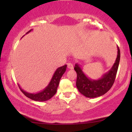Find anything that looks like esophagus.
Segmentation results:
<instances>
[{"label": "esophagus", "instance_id": "34e87169", "mask_svg": "<svg viewBox=\"0 0 132 132\" xmlns=\"http://www.w3.org/2000/svg\"><path fill=\"white\" fill-rule=\"evenodd\" d=\"M67 67H68V68H69V69H71V70H72V69H73V64H71V63H68L67 64Z\"/></svg>", "mask_w": 132, "mask_h": 132}]
</instances>
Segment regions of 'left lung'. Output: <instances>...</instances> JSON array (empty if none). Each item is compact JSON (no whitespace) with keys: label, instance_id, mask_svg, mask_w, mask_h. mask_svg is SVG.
<instances>
[{"label":"left lung","instance_id":"obj_1","mask_svg":"<svg viewBox=\"0 0 132 132\" xmlns=\"http://www.w3.org/2000/svg\"><path fill=\"white\" fill-rule=\"evenodd\" d=\"M117 56L115 63L108 72L100 78L92 79L88 77L79 64H75V70L77 73L76 86L80 93L88 98H95L106 94L114 83L120 60V48L117 46Z\"/></svg>","mask_w":132,"mask_h":132}]
</instances>
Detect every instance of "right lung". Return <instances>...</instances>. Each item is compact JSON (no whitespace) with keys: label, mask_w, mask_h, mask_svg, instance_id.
<instances>
[{"label":"right lung","mask_w":132,"mask_h":132,"mask_svg":"<svg viewBox=\"0 0 132 132\" xmlns=\"http://www.w3.org/2000/svg\"><path fill=\"white\" fill-rule=\"evenodd\" d=\"M32 30H33V29L30 30L29 31L27 32L26 35L32 31ZM67 67V65H65L64 66L57 68L56 70L55 73H54L53 76H52L51 80H50L49 84L47 85V86L44 89L41 90V91L38 92V93H28V92L23 90L20 87L19 84H18V85H19L21 92L27 97H28V98H29L32 100L36 101V102H45V101L48 100L56 93L57 87H58L59 84V81H60V79L62 77V75L65 72Z\"/></svg>","instance_id":"1"}]
</instances>
